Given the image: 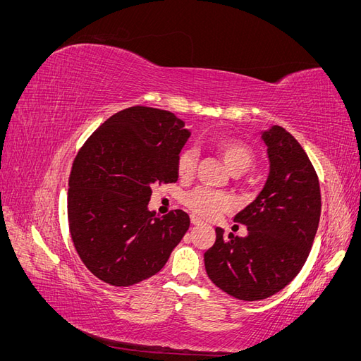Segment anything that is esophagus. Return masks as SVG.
<instances>
[{"instance_id":"esophagus-1","label":"esophagus","mask_w":361,"mask_h":361,"mask_svg":"<svg viewBox=\"0 0 361 361\" xmlns=\"http://www.w3.org/2000/svg\"><path fill=\"white\" fill-rule=\"evenodd\" d=\"M191 223H192L194 226H197V224H202L203 221L200 220V218H199V216H195V215H191Z\"/></svg>"}]
</instances>
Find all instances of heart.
<instances>
[{"label": "heart", "instance_id": "obj_1", "mask_svg": "<svg viewBox=\"0 0 361 361\" xmlns=\"http://www.w3.org/2000/svg\"><path fill=\"white\" fill-rule=\"evenodd\" d=\"M216 150L223 158L227 169L232 174L245 173L255 162V152L247 145L236 140H221L216 143ZM195 162H197V154L194 149H185L178 157V174L180 178H190L195 170ZM185 204L190 209L204 218H214L224 211L232 207V200L224 192L212 191L207 188H197L187 194Z\"/></svg>", "mask_w": 361, "mask_h": 361}]
</instances>
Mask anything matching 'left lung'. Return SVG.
Instances as JSON below:
<instances>
[{"label":"left lung","instance_id":"8db88e82","mask_svg":"<svg viewBox=\"0 0 361 361\" xmlns=\"http://www.w3.org/2000/svg\"><path fill=\"white\" fill-rule=\"evenodd\" d=\"M269 174L257 197L235 215L247 236H224L204 253L207 277L244 301L265 300L297 277L307 260L321 216L318 174L301 145L285 128L262 133Z\"/></svg>","mask_w":361,"mask_h":361}]
</instances>
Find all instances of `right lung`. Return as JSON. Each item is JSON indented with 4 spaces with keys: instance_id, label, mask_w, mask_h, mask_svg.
Segmentation results:
<instances>
[{
    "instance_id": "right-lung-1",
    "label": "right lung",
    "mask_w": 361,
    "mask_h": 361,
    "mask_svg": "<svg viewBox=\"0 0 361 361\" xmlns=\"http://www.w3.org/2000/svg\"><path fill=\"white\" fill-rule=\"evenodd\" d=\"M190 135L173 113L137 105L106 118L76 155L69 231L82 264L108 285L155 276L187 233V212L157 216L147 204L152 185L178 180V157Z\"/></svg>"
}]
</instances>
